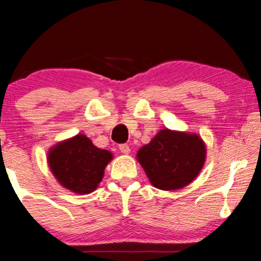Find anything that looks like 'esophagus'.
I'll list each match as a JSON object with an SVG mask.
<instances>
[{
  "label": "esophagus",
  "mask_w": 261,
  "mask_h": 261,
  "mask_svg": "<svg viewBox=\"0 0 261 261\" xmlns=\"http://www.w3.org/2000/svg\"><path fill=\"white\" fill-rule=\"evenodd\" d=\"M120 151L122 152L123 154H129L130 148H129V146H128V145H121L120 146Z\"/></svg>",
  "instance_id": "34e87169"
}]
</instances>
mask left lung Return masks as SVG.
Here are the masks:
<instances>
[{
    "instance_id": "obj_1",
    "label": "left lung",
    "mask_w": 261,
    "mask_h": 261,
    "mask_svg": "<svg viewBox=\"0 0 261 261\" xmlns=\"http://www.w3.org/2000/svg\"><path fill=\"white\" fill-rule=\"evenodd\" d=\"M206 159V146L194 132L160 129L137 153L149 183L164 191L179 190L192 183Z\"/></svg>"
}]
</instances>
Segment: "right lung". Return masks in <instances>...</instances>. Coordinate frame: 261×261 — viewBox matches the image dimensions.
<instances>
[{
    "mask_svg": "<svg viewBox=\"0 0 261 261\" xmlns=\"http://www.w3.org/2000/svg\"><path fill=\"white\" fill-rule=\"evenodd\" d=\"M113 159L112 152L96 147L81 133L57 142L47 152L53 177L64 189L78 195H88L98 188Z\"/></svg>",
    "mask_w": 261,
    "mask_h": 261,
    "instance_id": "right-lung-1",
    "label": "right lung"
}]
</instances>
